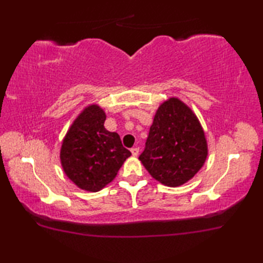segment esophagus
<instances>
[{
	"instance_id": "esophagus-1",
	"label": "esophagus",
	"mask_w": 263,
	"mask_h": 263,
	"mask_svg": "<svg viewBox=\"0 0 263 263\" xmlns=\"http://www.w3.org/2000/svg\"><path fill=\"white\" fill-rule=\"evenodd\" d=\"M139 152H140V149H139L138 147L131 149V153H132L133 156H138V155H139Z\"/></svg>"
}]
</instances>
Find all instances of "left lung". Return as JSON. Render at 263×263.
Listing matches in <instances>:
<instances>
[{
  "label": "left lung",
  "mask_w": 263,
  "mask_h": 263,
  "mask_svg": "<svg viewBox=\"0 0 263 263\" xmlns=\"http://www.w3.org/2000/svg\"><path fill=\"white\" fill-rule=\"evenodd\" d=\"M206 155L204 132L193 111L177 98L161 104L139 156L149 174L164 185L180 186L197 174Z\"/></svg>",
  "instance_id": "obj_1"
}]
</instances>
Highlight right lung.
I'll list each match as a JSON object with an SVG mask.
<instances>
[{
	"label": "right lung",
	"instance_id": "1",
	"mask_svg": "<svg viewBox=\"0 0 263 263\" xmlns=\"http://www.w3.org/2000/svg\"><path fill=\"white\" fill-rule=\"evenodd\" d=\"M105 120L99 106H88L71 125L61 148L66 176L86 191L97 192L107 185L131 156L120 136L106 130Z\"/></svg>",
	"mask_w": 263,
	"mask_h": 263
}]
</instances>
